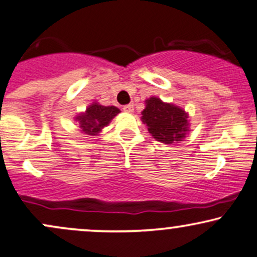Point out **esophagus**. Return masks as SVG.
I'll return each mask as SVG.
<instances>
[{
  "label": "esophagus",
  "mask_w": 257,
  "mask_h": 257,
  "mask_svg": "<svg viewBox=\"0 0 257 257\" xmlns=\"http://www.w3.org/2000/svg\"><path fill=\"white\" fill-rule=\"evenodd\" d=\"M123 111L124 112H133L134 111V104H128L123 106Z\"/></svg>",
  "instance_id": "34e87169"
}]
</instances>
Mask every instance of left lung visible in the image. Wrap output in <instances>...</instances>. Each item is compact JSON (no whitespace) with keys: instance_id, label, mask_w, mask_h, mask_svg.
I'll return each instance as SVG.
<instances>
[{"instance_id":"obj_1","label":"left lung","mask_w":257,"mask_h":257,"mask_svg":"<svg viewBox=\"0 0 257 257\" xmlns=\"http://www.w3.org/2000/svg\"><path fill=\"white\" fill-rule=\"evenodd\" d=\"M142 122L146 123L152 137L164 144L182 141L188 132V115L184 110L174 104L163 103L156 97L146 100Z\"/></svg>"}]
</instances>
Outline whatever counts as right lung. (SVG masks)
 Returning <instances> with one entry per match:
<instances>
[{"mask_svg":"<svg viewBox=\"0 0 257 257\" xmlns=\"http://www.w3.org/2000/svg\"><path fill=\"white\" fill-rule=\"evenodd\" d=\"M118 112L119 110L116 106H104L94 103L89 105L86 112L79 115L76 119L80 122L81 132L87 135H97Z\"/></svg>","mask_w":257,"mask_h":257,"instance_id":"add662e5","label":"right lung"}]
</instances>
